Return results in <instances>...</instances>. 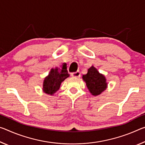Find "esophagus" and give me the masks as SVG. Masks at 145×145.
I'll list each match as a JSON object with an SVG mask.
<instances>
[{
    "label": "esophagus",
    "instance_id": "esophagus-1",
    "mask_svg": "<svg viewBox=\"0 0 145 145\" xmlns=\"http://www.w3.org/2000/svg\"><path fill=\"white\" fill-rule=\"evenodd\" d=\"M71 75H72V77H80V75H81V73H80L79 71H77V72H72V73H71Z\"/></svg>",
    "mask_w": 145,
    "mask_h": 145
}]
</instances>
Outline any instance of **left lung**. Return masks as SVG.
Returning a JSON list of instances; mask_svg holds the SVG:
<instances>
[{
	"label": "left lung",
	"instance_id": "1",
	"mask_svg": "<svg viewBox=\"0 0 145 145\" xmlns=\"http://www.w3.org/2000/svg\"><path fill=\"white\" fill-rule=\"evenodd\" d=\"M82 79L86 82L89 91L93 95H99L107 87L105 76L99 73L93 66L88 69L87 74L82 76Z\"/></svg>",
	"mask_w": 145,
	"mask_h": 145
}]
</instances>
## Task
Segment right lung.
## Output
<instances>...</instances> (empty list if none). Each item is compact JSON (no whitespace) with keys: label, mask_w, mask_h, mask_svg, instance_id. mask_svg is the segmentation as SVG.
<instances>
[{"label":"right lung","mask_w":145,"mask_h":145,"mask_svg":"<svg viewBox=\"0 0 145 145\" xmlns=\"http://www.w3.org/2000/svg\"><path fill=\"white\" fill-rule=\"evenodd\" d=\"M70 76L66 68L63 66L59 73L58 69H52L48 76L44 79L43 83V90L45 93L53 95L60 88L61 82Z\"/></svg>","instance_id":"add662e5"}]
</instances>
